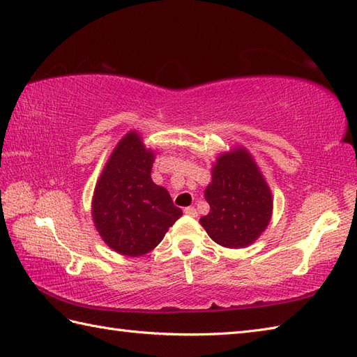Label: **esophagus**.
<instances>
[{"mask_svg": "<svg viewBox=\"0 0 357 357\" xmlns=\"http://www.w3.org/2000/svg\"><path fill=\"white\" fill-rule=\"evenodd\" d=\"M186 215H189V217H192V218H195L197 217V209L194 208V206H189V208H185V211H183Z\"/></svg>", "mask_w": 357, "mask_h": 357, "instance_id": "esophagus-1", "label": "esophagus"}]
</instances>
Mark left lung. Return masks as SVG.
Here are the masks:
<instances>
[{"label": "left lung", "instance_id": "left-lung-1", "mask_svg": "<svg viewBox=\"0 0 357 357\" xmlns=\"http://www.w3.org/2000/svg\"><path fill=\"white\" fill-rule=\"evenodd\" d=\"M211 172L212 180L204 191L211 211L200 218V225L223 248H248L271 223V188L255 158L243 146L221 153Z\"/></svg>", "mask_w": 357, "mask_h": 357}]
</instances>
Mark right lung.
I'll return each mask as SVG.
<instances>
[{"mask_svg":"<svg viewBox=\"0 0 357 357\" xmlns=\"http://www.w3.org/2000/svg\"><path fill=\"white\" fill-rule=\"evenodd\" d=\"M155 151L146 148L137 131L119 140L94 188L91 217L109 249L142 257L163 240L181 217L169 192L155 185L151 169Z\"/></svg>","mask_w":357,"mask_h":357,"instance_id":"add662e5","label":"right lung"}]
</instances>
